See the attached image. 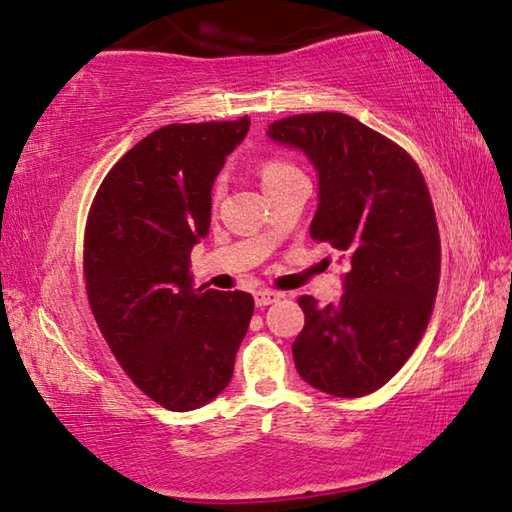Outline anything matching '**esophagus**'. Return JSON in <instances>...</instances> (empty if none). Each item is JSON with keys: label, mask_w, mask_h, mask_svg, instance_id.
Here are the masks:
<instances>
[{"label": "esophagus", "mask_w": 512, "mask_h": 512, "mask_svg": "<svg viewBox=\"0 0 512 512\" xmlns=\"http://www.w3.org/2000/svg\"><path fill=\"white\" fill-rule=\"evenodd\" d=\"M280 297L282 295L271 291V288H259V291H255V304L257 306H268V304H273V302L280 300Z\"/></svg>", "instance_id": "1"}]
</instances>
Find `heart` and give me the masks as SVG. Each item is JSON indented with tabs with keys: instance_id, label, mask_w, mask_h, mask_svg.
Returning a JSON list of instances; mask_svg holds the SVG:
<instances>
[{
	"instance_id": "heart-1",
	"label": "heart",
	"mask_w": 512,
	"mask_h": 512,
	"mask_svg": "<svg viewBox=\"0 0 512 512\" xmlns=\"http://www.w3.org/2000/svg\"><path fill=\"white\" fill-rule=\"evenodd\" d=\"M297 172H300V170H297L293 163H288L284 159H277V156H268V159H262L257 165V174H259V179H262L264 190L273 188V185L282 183L284 179H288V176H293ZM219 194H221V188L217 185L215 192H212V199L217 201Z\"/></svg>"
}]
</instances>
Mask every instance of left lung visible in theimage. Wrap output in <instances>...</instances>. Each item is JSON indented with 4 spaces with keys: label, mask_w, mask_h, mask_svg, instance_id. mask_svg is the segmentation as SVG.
<instances>
[{
    "label": "left lung",
    "mask_w": 512,
    "mask_h": 512,
    "mask_svg": "<svg viewBox=\"0 0 512 512\" xmlns=\"http://www.w3.org/2000/svg\"><path fill=\"white\" fill-rule=\"evenodd\" d=\"M318 170L311 239L345 255L351 271L338 302L297 304V374L340 398L376 392L412 356L430 322L441 275V237L430 190L401 145L340 111L295 114L268 125Z\"/></svg>",
    "instance_id": "1"
}]
</instances>
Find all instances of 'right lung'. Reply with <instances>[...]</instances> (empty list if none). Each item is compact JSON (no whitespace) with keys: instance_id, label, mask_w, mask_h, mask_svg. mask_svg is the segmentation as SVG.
<instances>
[{"instance_id":"1","label":"right lung","mask_w":512,"mask_h":512,"mask_svg":"<svg viewBox=\"0 0 512 512\" xmlns=\"http://www.w3.org/2000/svg\"><path fill=\"white\" fill-rule=\"evenodd\" d=\"M250 118L174 123L136 143L89 208L87 300L118 365L165 410L224 392L255 300L192 286V246L210 230V192Z\"/></svg>"}]
</instances>
